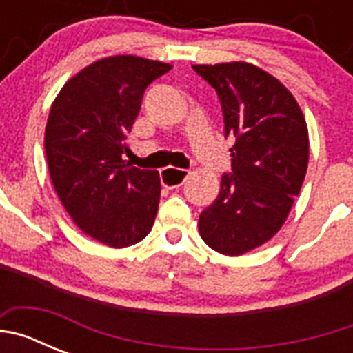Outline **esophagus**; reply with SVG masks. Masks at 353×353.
<instances>
[{
    "instance_id": "34e87169",
    "label": "esophagus",
    "mask_w": 353,
    "mask_h": 353,
    "mask_svg": "<svg viewBox=\"0 0 353 353\" xmlns=\"http://www.w3.org/2000/svg\"><path fill=\"white\" fill-rule=\"evenodd\" d=\"M187 174H189L187 170H180V168H164V170L161 171V180L162 183L166 187H170V189H176V187H180L185 182Z\"/></svg>"
}]
</instances>
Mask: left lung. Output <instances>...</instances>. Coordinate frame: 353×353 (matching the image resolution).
<instances>
[{"label":"left lung","mask_w":353,"mask_h":353,"mask_svg":"<svg viewBox=\"0 0 353 353\" xmlns=\"http://www.w3.org/2000/svg\"><path fill=\"white\" fill-rule=\"evenodd\" d=\"M217 92L224 136H232V173L219 196L199 214L205 244L240 256L272 239L301 192L310 138L292 93L269 72L245 61L192 65Z\"/></svg>","instance_id":"8db88e82"}]
</instances>
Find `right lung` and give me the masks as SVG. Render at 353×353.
I'll return each mask as SVG.
<instances>
[{
  "mask_svg": "<svg viewBox=\"0 0 353 353\" xmlns=\"http://www.w3.org/2000/svg\"><path fill=\"white\" fill-rule=\"evenodd\" d=\"M171 65L109 56L68 79L51 105L46 157L54 191L79 230L109 248L138 244L161 198L155 170L123 161L146 86Z\"/></svg>",
  "mask_w": 353,
  "mask_h": 353,
  "instance_id": "1",
  "label": "right lung"
}]
</instances>
